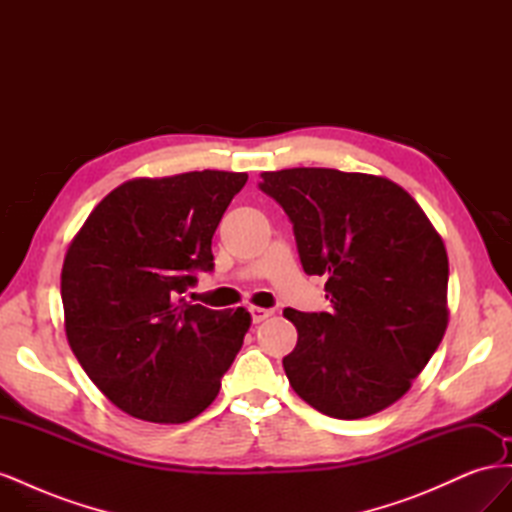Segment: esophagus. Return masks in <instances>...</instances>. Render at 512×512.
Returning <instances> with one entry per match:
<instances>
[{
	"instance_id": "esophagus-1",
	"label": "esophagus",
	"mask_w": 512,
	"mask_h": 512,
	"mask_svg": "<svg viewBox=\"0 0 512 512\" xmlns=\"http://www.w3.org/2000/svg\"><path fill=\"white\" fill-rule=\"evenodd\" d=\"M250 314H252V320H254V322H262V320H267V318L273 314V309L252 305V307H250Z\"/></svg>"
}]
</instances>
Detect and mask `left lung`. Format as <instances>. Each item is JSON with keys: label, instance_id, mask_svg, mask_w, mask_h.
<instances>
[{"label": "left lung", "instance_id": "1", "mask_svg": "<svg viewBox=\"0 0 512 512\" xmlns=\"http://www.w3.org/2000/svg\"><path fill=\"white\" fill-rule=\"evenodd\" d=\"M284 207L307 275H327L333 312L284 309L299 339L284 369L305 404L354 421L393 406L448 324L440 232L395 181L335 168L260 173Z\"/></svg>", "mask_w": 512, "mask_h": 512}]
</instances>
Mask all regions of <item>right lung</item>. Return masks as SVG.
Here are the masks:
<instances>
[{"mask_svg": "<svg viewBox=\"0 0 512 512\" xmlns=\"http://www.w3.org/2000/svg\"><path fill=\"white\" fill-rule=\"evenodd\" d=\"M247 173L138 177L106 194L68 245L61 303L85 374L126 414L192 421L220 393L250 331L245 307L209 309L179 294L211 271V239Z\"/></svg>", "mask_w": 512, "mask_h": 512, "instance_id": "obj_1", "label": "right lung"}]
</instances>
